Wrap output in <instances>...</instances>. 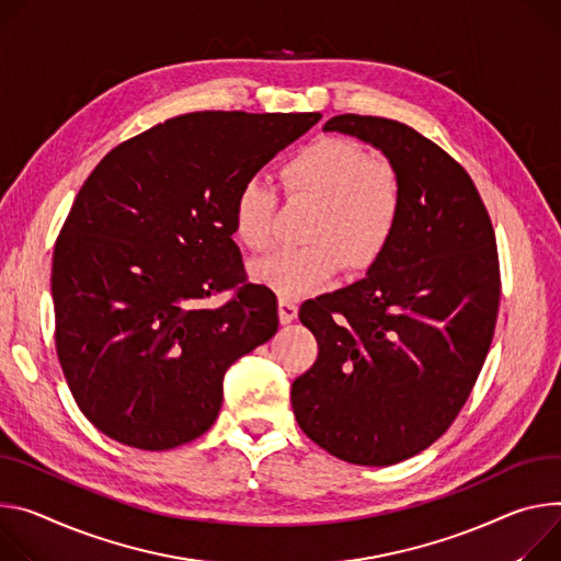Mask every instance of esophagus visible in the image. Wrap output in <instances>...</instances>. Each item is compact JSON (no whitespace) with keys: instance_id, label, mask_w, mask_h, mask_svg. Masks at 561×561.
<instances>
[{"instance_id":"esophagus-1","label":"esophagus","mask_w":561,"mask_h":561,"mask_svg":"<svg viewBox=\"0 0 561 561\" xmlns=\"http://www.w3.org/2000/svg\"><path fill=\"white\" fill-rule=\"evenodd\" d=\"M297 318V304L288 297H279V320L282 324H288Z\"/></svg>"}]
</instances>
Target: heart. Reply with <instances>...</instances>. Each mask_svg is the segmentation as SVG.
I'll use <instances>...</instances> for the list:
<instances>
[{"label": "heart", "mask_w": 561, "mask_h": 561, "mask_svg": "<svg viewBox=\"0 0 561 561\" xmlns=\"http://www.w3.org/2000/svg\"><path fill=\"white\" fill-rule=\"evenodd\" d=\"M290 198L316 203L301 248H284L252 264V275L279 297H301L329 284L340 266L360 273L389 250L404 210L398 172L346 138H320L297 149L279 168ZM277 196L245 181L232 203V237L264 252L275 241Z\"/></svg>", "instance_id": "obj_1"}]
</instances>
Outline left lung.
Here are the masks:
<instances>
[{"label": "left lung", "instance_id": "obj_1", "mask_svg": "<svg viewBox=\"0 0 561 561\" xmlns=\"http://www.w3.org/2000/svg\"><path fill=\"white\" fill-rule=\"evenodd\" d=\"M324 131L380 149L402 181L404 210L365 279L301 304L320 351L290 402L322 449L382 468L430 447L466 404L496 324V241L470 174L416 129L342 114Z\"/></svg>", "mask_w": 561, "mask_h": 561}]
</instances>
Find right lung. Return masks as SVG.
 <instances>
[{"mask_svg":"<svg viewBox=\"0 0 561 561\" xmlns=\"http://www.w3.org/2000/svg\"><path fill=\"white\" fill-rule=\"evenodd\" d=\"M320 114L196 112L118 147L80 187L54 250L56 351L87 421L147 451L208 432L228 367L277 331L248 284L232 203ZM234 289L221 308L209 297Z\"/></svg>","mask_w":561,"mask_h":561,"instance_id":"1","label":"right lung"}]
</instances>
